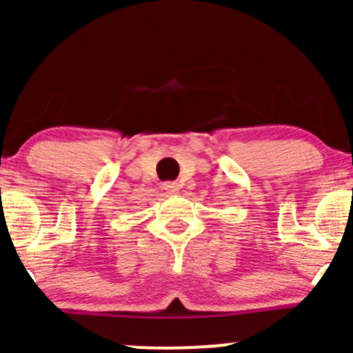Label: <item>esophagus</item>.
Segmentation results:
<instances>
[{"instance_id": "esophagus-1", "label": "esophagus", "mask_w": 353, "mask_h": 353, "mask_svg": "<svg viewBox=\"0 0 353 353\" xmlns=\"http://www.w3.org/2000/svg\"><path fill=\"white\" fill-rule=\"evenodd\" d=\"M163 189L168 194H177V192H179L181 185H179V182H164Z\"/></svg>"}]
</instances>
